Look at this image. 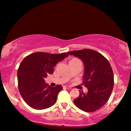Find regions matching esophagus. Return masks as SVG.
I'll return each mask as SVG.
<instances>
[{"instance_id":"esophagus-1","label":"esophagus","mask_w":131,"mask_h":131,"mask_svg":"<svg viewBox=\"0 0 131 131\" xmlns=\"http://www.w3.org/2000/svg\"><path fill=\"white\" fill-rule=\"evenodd\" d=\"M64 88H66V89H68V90H71V89H72V88H71V87L67 86H65L64 87Z\"/></svg>"}]
</instances>
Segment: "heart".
<instances>
[{"label": "heart", "mask_w": 131, "mask_h": 131, "mask_svg": "<svg viewBox=\"0 0 131 131\" xmlns=\"http://www.w3.org/2000/svg\"><path fill=\"white\" fill-rule=\"evenodd\" d=\"M75 59H77L76 58H73V59H72L71 60H75Z\"/></svg>", "instance_id": "1"}]
</instances>
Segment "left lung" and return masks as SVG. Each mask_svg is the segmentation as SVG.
Here are the masks:
<instances>
[{"instance_id": "left-lung-1", "label": "left lung", "mask_w": 131, "mask_h": 131, "mask_svg": "<svg viewBox=\"0 0 131 131\" xmlns=\"http://www.w3.org/2000/svg\"><path fill=\"white\" fill-rule=\"evenodd\" d=\"M79 58L85 65L83 81L88 92H83L74 100L78 108L86 112H94L108 101L114 86V74L108 60L92 49H84L67 52Z\"/></svg>"}]
</instances>
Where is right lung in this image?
<instances>
[{
    "label": "right lung",
    "mask_w": 131,
    "mask_h": 131,
    "mask_svg": "<svg viewBox=\"0 0 131 131\" xmlns=\"http://www.w3.org/2000/svg\"><path fill=\"white\" fill-rule=\"evenodd\" d=\"M67 53L50 54L36 52L26 57L17 71L18 86L23 99L32 108L47 109L56 103L61 85L49 86L45 82L48 74H53L54 67L67 57Z\"/></svg>",
    "instance_id": "1"
}]
</instances>
